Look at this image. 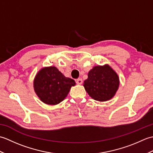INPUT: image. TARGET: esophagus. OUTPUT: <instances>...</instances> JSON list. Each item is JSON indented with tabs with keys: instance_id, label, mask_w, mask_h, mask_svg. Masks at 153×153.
<instances>
[{
	"instance_id": "34e87169",
	"label": "esophagus",
	"mask_w": 153,
	"mask_h": 153,
	"mask_svg": "<svg viewBox=\"0 0 153 153\" xmlns=\"http://www.w3.org/2000/svg\"><path fill=\"white\" fill-rule=\"evenodd\" d=\"M82 82H83V81L81 78H78L76 79V83L77 84V85H81V84L82 83Z\"/></svg>"
}]
</instances>
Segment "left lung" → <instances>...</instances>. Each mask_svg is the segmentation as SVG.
Listing matches in <instances>:
<instances>
[{
    "label": "left lung",
    "mask_w": 153,
    "mask_h": 153,
    "mask_svg": "<svg viewBox=\"0 0 153 153\" xmlns=\"http://www.w3.org/2000/svg\"><path fill=\"white\" fill-rule=\"evenodd\" d=\"M118 75L108 64L94 66L84 81L83 87L88 95L98 101L112 99L119 88Z\"/></svg>",
    "instance_id": "left-lung-1"
}]
</instances>
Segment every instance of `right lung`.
<instances>
[{
    "mask_svg": "<svg viewBox=\"0 0 153 153\" xmlns=\"http://www.w3.org/2000/svg\"><path fill=\"white\" fill-rule=\"evenodd\" d=\"M74 85L75 81L65 77L55 66L41 68L33 80L36 95L42 102L49 105H56L62 101Z\"/></svg>",
    "mask_w": 153,
    "mask_h": 153,
    "instance_id": "1",
    "label": "right lung"
}]
</instances>
